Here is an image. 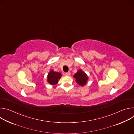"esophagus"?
<instances>
[{
    "label": "esophagus",
    "instance_id": "esophagus-1",
    "mask_svg": "<svg viewBox=\"0 0 134 134\" xmlns=\"http://www.w3.org/2000/svg\"><path fill=\"white\" fill-rule=\"evenodd\" d=\"M66 75H67V76H69V75H70V71H68V72H66Z\"/></svg>",
    "mask_w": 134,
    "mask_h": 134
}]
</instances>
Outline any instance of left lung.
I'll return each mask as SVG.
<instances>
[{"mask_svg": "<svg viewBox=\"0 0 134 134\" xmlns=\"http://www.w3.org/2000/svg\"><path fill=\"white\" fill-rule=\"evenodd\" d=\"M74 77L76 79V82L80 85L83 86L87 83L88 77L86 74L82 70H79L74 75Z\"/></svg>", "mask_w": 134, "mask_h": 134, "instance_id": "1", "label": "left lung"}]
</instances>
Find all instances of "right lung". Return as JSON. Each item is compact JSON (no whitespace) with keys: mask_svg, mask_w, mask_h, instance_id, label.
Wrapping results in <instances>:
<instances>
[{"mask_svg":"<svg viewBox=\"0 0 134 134\" xmlns=\"http://www.w3.org/2000/svg\"><path fill=\"white\" fill-rule=\"evenodd\" d=\"M61 73L58 72H55L53 70H51L49 72L48 75V83L53 85L58 83L59 79L61 77Z\"/></svg>","mask_w":134,"mask_h":134,"instance_id":"add662e5","label":"right lung"}]
</instances>
